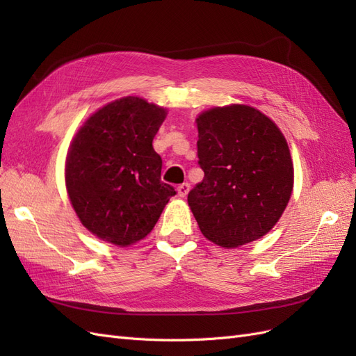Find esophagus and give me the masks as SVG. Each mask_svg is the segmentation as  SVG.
<instances>
[{"label":"esophagus","mask_w":356,"mask_h":356,"mask_svg":"<svg viewBox=\"0 0 356 356\" xmlns=\"http://www.w3.org/2000/svg\"><path fill=\"white\" fill-rule=\"evenodd\" d=\"M177 191H178V196L184 199L188 195V191H190V184H188V182H184V184L178 186Z\"/></svg>","instance_id":"1"}]
</instances>
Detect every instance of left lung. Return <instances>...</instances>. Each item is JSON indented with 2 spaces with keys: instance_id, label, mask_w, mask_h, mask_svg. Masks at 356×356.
I'll list each match as a JSON object with an SVG mask.
<instances>
[{
  "instance_id": "obj_1",
  "label": "left lung",
  "mask_w": 356,
  "mask_h": 356,
  "mask_svg": "<svg viewBox=\"0 0 356 356\" xmlns=\"http://www.w3.org/2000/svg\"><path fill=\"white\" fill-rule=\"evenodd\" d=\"M196 124L204 177L187 202L202 234L227 250L263 238L282 217L294 187L281 129L245 104L202 111Z\"/></svg>"
}]
</instances>
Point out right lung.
I'll list each match as a JSON object with an SVG mask.
<instances>
[{"label": "right lung", "instance_id": "add662e5", "mask_svg": "<svg viewBox=\"0 0 356 356\" xmlns=\"http://www.w3.org/2000/svg\"><path fill=\"white\" fill-rule=\"evenodd\" d=\"M168 108L139 96L101 106L80 126L65 160V186L80 222L126 248L152 233L174 187L160 181L153 139Z\"/></svg>", "mask_w": 356, "mask_h": 356}]
</instances>
